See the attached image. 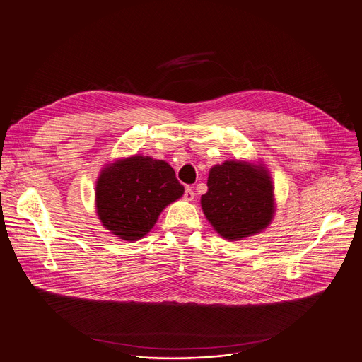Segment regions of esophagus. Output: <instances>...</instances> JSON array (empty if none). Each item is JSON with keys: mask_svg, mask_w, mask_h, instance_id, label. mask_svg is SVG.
I'll return each mask as SVG.
<instances>
[{"mask_svg": "<svg viewBox=\"0 0 362 362\" xmlns=\"http://www.w3.org/2000/svg\"><path fill=\"white\" fill-rule=\"evenodd\" d=\"M183 199L187 200V202H192L194 199V192L192 187H186L185 189V193H183Z\"/></svg>", "mask_w": 362, "mask_h": 362, "instance_id": "1", "label": "esophagus"}]
</instances>
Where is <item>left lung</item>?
I'll return each mask as SVG.
<instances>
[{
    "instance_id": "left-lung-1",
    "label": "left lung",
    "mask_w": 362,
    "mask_h": 362,
    "mask_svg": "<svg viewBox=\"0 0 362 362\" xmlns=\"http://www.w3.org/2000/svg\"><path fill=\"white\" fill-rule=\"evenodd\" d=\"M202 209L214 230L240 240L269 226L274 213L273 185L262 168L227 160L210 169Z\"/></svg>"
}]
</instances>
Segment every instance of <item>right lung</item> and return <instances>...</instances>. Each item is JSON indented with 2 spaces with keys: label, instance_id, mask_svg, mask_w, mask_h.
Listing matches in <instances>:
<instances>
[{
  "label": "right lung",
  "instance_id": "right-lung-1",
  "mask_svg": "<svg viewBox=\"0 0 362 362\" xmlns=\"http://www.w3.org/2000/svg\"><path fill=\"white\" fill-rule=\"evenodd\" d=\"M183 192L175 170L166 162L132 156L102 170L96 183V211L107 230L135 242Z\"/></svg>",
  "mask_w": 362,
  "mask_h": 362
}]
</instances>
